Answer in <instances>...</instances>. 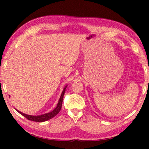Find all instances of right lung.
I'll return each mask as SVG.
<instances>
[{"label": "right lung", "instance_id": "add662e5", "mask_svg": "<svg viewBox=\"0 0 149 149\" xmlns=\"http://www.w3.org/2000/svg\"><path fill=\"white\" fill-rule=\"evenodd\" d=\"M67 85L65 86L64 89L62 91V93L61 95H60V97L59 99L58 102V104L56 105V108L54 109L51 111V112L46 113V114H42V115H39V116H31V115H28V114H24L21 112H19V110H17L20 114H22L23 116L26 117L27 120H31V121H33V122H45V121H47L49 120H50L51 118H54L55 116L57 115L58 114L59 112L61 110L62 108V101H63V97H64V95L65 91V89H66Z\"/></svg>", "mask_w": 149, "mask_h": 149}]
</instances>
